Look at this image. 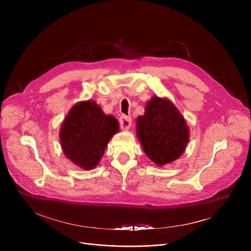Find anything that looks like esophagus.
Returning <instances> with one entry per match:
<instances>
[{
  "mask_svg": "<svg viewBox=\"0 0 251 251\" xmlns=\"http://www.w3.org/2000/svg\"><path fill=\"white\" fill-rule=\"evenodd\" d=\"M119 123H120V126L123 130H128L131 127V124H132V120H131L130 117L126 115H122L120 118H119Z\"/></svg>",
  "mask_w": 251,
  "mask_h": 251,
  "instance_id": "obj_1",
  "label": "esophagus"
}]
</instances>
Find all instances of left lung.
Here are the masks:
<instances>
[{
	"label": "left lung",
	"instance_id": "obj_1",
	"mask_svg": "<svg viewBox=\"0 0 251 251\" xmlns=\"http://www.w3.org/2000/svg\"><path fill=\"white\" fill-rule=\"evenodd\" d=\"M137 137L146 154L156 165L172 163L184 152L189 129L181 113L168 99L153 97L136 121Z\"/></svg>",
	"mask_w": 251,
	"mask_h": 251
}]
</instances>
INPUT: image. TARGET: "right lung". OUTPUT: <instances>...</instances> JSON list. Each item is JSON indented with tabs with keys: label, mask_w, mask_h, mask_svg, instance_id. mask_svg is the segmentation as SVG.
<instances>
[{
	"label": "right lung",
	"mask_w": 251,
	"mask_h": 251,
	"mask_svg": "<svg viewBox=\"0 0 251 251\" xmlns=\"http://www.w3.org/2000/svg\"><path fill=\"white\" fill-rule=\"evenodd\" d=\"M119 124L111 115H104L95 100L77 102L60 129L61 147L70 161L84 170L100 163Z\"/></svg>",
	"instance_id": "add662e5"
}]
</instances>
